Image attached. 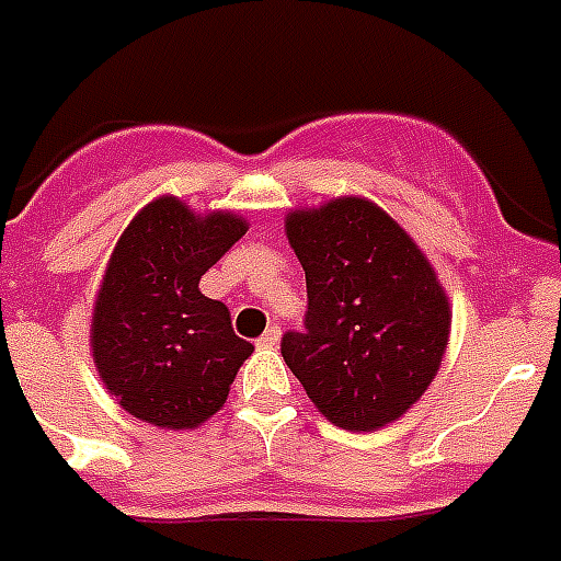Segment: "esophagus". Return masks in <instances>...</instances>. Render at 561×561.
Wrapping results in <instances>:
<instances>
[{
  "label": "esophagus",
  "mask_w": 561,
  "mask_h": 561,
  "mask_svg": "<svg viewBox=\"0 0 561 561\" xmlns=\"http://www.w3.org/2000/svg\"><path fill=\"white\" fill-rule=\"evenodd\" d=\"M279 336H282V328L279 325H271L265 334L259 336V348H276L279 345Z\"/></svg>",
  "instance_id": "obj_1"
}]
</instances>
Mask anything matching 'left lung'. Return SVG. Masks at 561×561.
<instances>
[{
    "label": "left lung",
    "instance_id": "1",
    "mask_svg": "<svg viewBox=\"0 0 561 561\" xmlns=\"http://www.w3.org/2000/svg\"><path fill=\"white\" fill-rule=\"evenodd\" d=\"M285 233L305 271V331L282 357L334 426L380 430L430 389L453 311L412 236L375 202L343 195L290 209Z\"/></svg>",
    "mask_w": 561,
    "mask_h": 561
}]
</instances>
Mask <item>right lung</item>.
<instances>
[{
    "label": "right lung",
    "instance_id": "right-lung-1",
    "mask_svg": "<svg viewBox=\"0 0 561 561\" xmlns=\"http://www.w3.org/2000/svg\"><path fill=\"white\" fill-rule=\"evenodd\" d=\"M244 233L236 213L202 216L161 195L117 239L91 313V357L108 394L138 421L195 430L225 407L253 345L198 282Z\"/></svg>",
    "mask_w": 561,
    "mask_h": 561
}]
</instances>
